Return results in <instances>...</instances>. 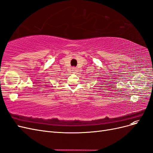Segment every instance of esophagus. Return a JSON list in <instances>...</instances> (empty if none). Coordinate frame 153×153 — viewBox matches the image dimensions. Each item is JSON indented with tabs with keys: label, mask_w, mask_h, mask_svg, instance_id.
<instances>
[{
	"label": "esophagus",
	"mask_w": 153,
	"mask_h": 153,
	"mask_svg": "<svg viewBox=\"0 0 153 153\" xmlns=\"http://www.w3.org/2000/svg\"><path fill=\"white\" fill-rule=\"evenodd\" d=\"M72 70H73V71H76V68H73L72 69Z\"/></svg>",
	"instance_id": "1"
}]
</instances>
